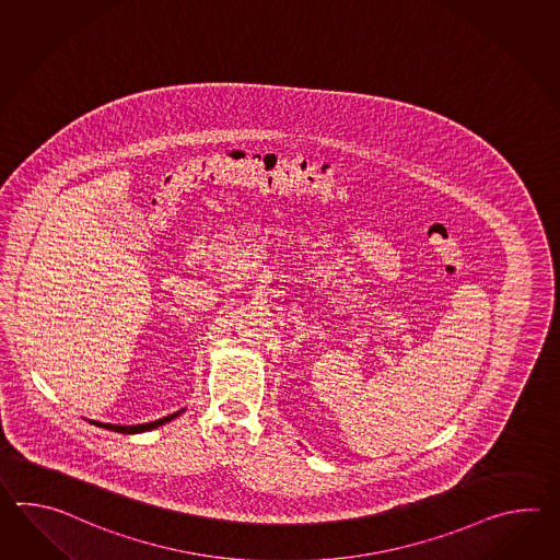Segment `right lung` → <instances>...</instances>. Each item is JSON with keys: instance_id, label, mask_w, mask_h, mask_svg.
Listing matches in <instances>:
<instances>
[{"instance_id": "obj_1", "label": "right lung", "mask_w": 560, "mask_h": 560, "mask_svg": "<svg viewBox=\"0 0 560 560\" xmlns=\"http://www.w3.org/2000/svg\"><path fill=\"white\" fill-rule=\"evenodd\" d=\"M180 411H176L173 416H166V418H162V420H156V422L150 423H138V425H113V423H100L94 422L96 425H102V428H106V430H114V432H120V434H138V432H147V430H154V428H159L164 422H168V420H173L176 418Z\"/></svg>"}]
</instances>
